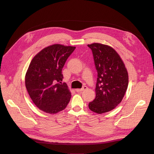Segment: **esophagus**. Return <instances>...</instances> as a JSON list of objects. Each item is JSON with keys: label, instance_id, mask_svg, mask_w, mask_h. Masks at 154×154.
<instances>
[{"label": "esophagus", "instance_id": "34e87169", "mask_svg": "<svg viewBox=\"0 0 154 154\" xmlns=\"http://www.w3.org/2000/svg\"><path fill=\"white\" fill-rule=\"evenodd\" d=\"M87 88V87L86 86H84V87H83L82 88H77V89H76V92H82L83 91L85 90Z\"/></svg>", "mask_w": 154, "mask_h": 154}]
</instances>
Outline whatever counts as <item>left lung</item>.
I'll return each instance as SVG.
<instances>
[{
	"label": "left lung",
	"mask_w": 154,
	"mask_h": 154,
	"mask_svg": "<svg viewBox=\"0 0 154 154\" xmlns=\"http://www.w3.org/2000/svg\"><path fill=\"white\" fill-rule=\"evenodd\" d=\"M87 46L92 50L97 71L95 98L88 103V108L103 114L114 109L122 101L128 87V73L122 60L111 47L98 43Z\"/></svg>",
	"instance_id": "obj_1"
}]
</instances>
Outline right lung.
<instances>
[{
	"label": "right lung",
	"mask_w": 154,
	"mask_h": 154,
	"mask_svg": "<svg viewBox=\"0 0 154 154\" xmlns=\"http://www.w3.org/2000/svg\"><path fill=\"white\" fill-rule=\"evenodd\" d=\"M75 47L54 44L44 48L32 60L25 83L32 100L40 109L56 114L66 108L71 94L63 78L62 68Z\"/></svg>",
	"instance_id": "obj_1"
}]
</instances>
